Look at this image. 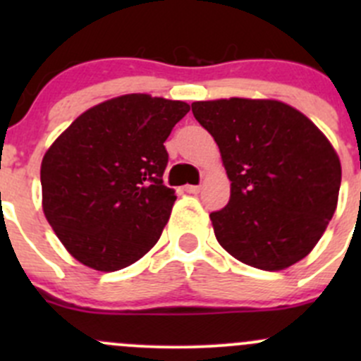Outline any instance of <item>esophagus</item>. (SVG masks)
I'll use <instances>...</instances> for the list:
<instances>
[{"mask_svg": "<svg viewBox=\"0 0 361 361\" xmlns=\"http://www.w3.org/2000/svg\"><path fill=\"white\" fill-rule=\"evenodd\" d=\"M185 192H187V194H199V192H201V185H187V187H185Z\"/></svg>", "mask_w": 361, "mask_h": 361, "instance_id": "esophagus-1", "label": "esophagus"}]
</instances>
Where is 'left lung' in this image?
<instances>
[{"instance_id":"left-lung-1","label":"left lung","mask_w":361,"mask_h":361,"mask_svg":"<svg viewBox=\"0 0 361 361\" xmlns=\"http://www.w3.org/2000/svg\"><path fill=\"white\" fill-rule=\"evenodd\" d=\"M195 120L214 137L231 199L209 214L221 248L262 271L311 253L337 207L341 162L305 115L271 99L197 101Z\"/></svg>"}]
</instances>
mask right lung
<instances>
[{"label":"right lung","instance_id":"right-lung-1","mask_svg":"<svg viewBox=\"0 0 361 361\" xmlns=\"http://www.w3.org/2000/svg\"><path fill=\"white\" fill-rule=\"evenodd\" d=\"M183 101L127 94L78 116L42 162L43 213L83 265L113 272L154 248L176 201L164 141Z\"/></svg>","mask_w":361,"mask_h":361}]
</instances>
